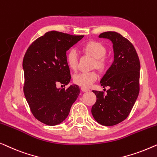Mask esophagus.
I'll use <instances>...</instances> for the list:
<instances>
[{"instance_id":"esophagus-1","label":"esophagus","mask_w":157,"mask_h":157,"mask_svg":"<svg viewBox=\"0 0 157 157\" xmlns=\"http://www.w3.org/2000/svg\"><path fill=\"white\" fill-rule=\"evenodd\" d=\"M81 90H82V92H88V91H89V90H90L89 88L85 87H82Z\"/></svg>"}]
</instances>
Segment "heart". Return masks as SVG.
I'll use <instances>...</instances> for the list:
<instances>
[{
  "label": "heart",
  "instance_id": "obj_1",
  "mask_svg": "<svg viewBox=\"0 0 157 157\" xmlns=\"http://www.w3.org/2000/svg\"><path fill=\"white\" fill-rule=\"evenodd\" d=\"M82 50L85 54L89 55L94 58L93 67L100 71L107 67L108 61L105 56L107 50L103 44L98 41H89L82 47ZM66 61L70 69L75 70L78 67V55L75 49H71L67 52ZM98 78V75L95 71L83 72L75 75L74 82L79 86L85 87H90Z\"/></svg>",
  "mask_w": 157,
  "mask_h": 157
}]
</instances>
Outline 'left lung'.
I'll return each mask as SVG.
<instances>
[{
    "label": "left lung",
    "mask_w": 157,
    "mask_h": 157,
    "mask_svg": "<svg viewBox=\"0 0 157 157\" xmlns=\"http://www.w3.org/2000/svg\"><path fill=\"white\" fill-rule=\"evenodd\" d=\"M99 37L107 38L113 44L114 61L100 81L107 90L93 92L97 100L92 114L104 126H113L129 116L140 92V63L131 42L117 32L101 33Z\"/></svg>",
    "instance_id": "8db88e82"
}]
</instances>
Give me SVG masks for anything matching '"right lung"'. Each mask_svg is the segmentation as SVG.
<instances>
[{
    "instance_id": "right-lung-1",
    "label": "right lung",
    "mask_w": 157,
    "mask_h": 157,
    "mask_svg": "<svg viewBox=\"0 0 157 157\" xmlns=\"http://www.w3.org/2000/svg\"><path fill=\"white\" fill-rule=\"evenodd\" d=\"M83 37L50 31L35 40L25 52L24 94L33 116L45 124L63 122L79 95L78 85H70L65 90L58 89L56 85L70 82L66 52Z\"/></svg>"
}]
</instances>
